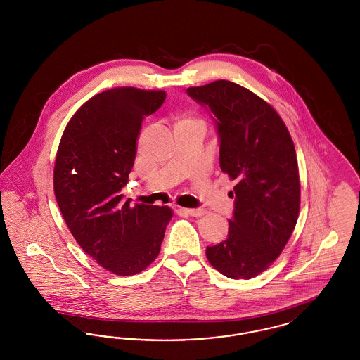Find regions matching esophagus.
Returning a JSON list of instances; mask_svg holds the SVG:
<instances>
[{
  "label": "esophagus",
  "instance_id": "1",
  "mask_svg": "<svg viewBox=\"0 0 360 360\" xmlns=\"http://www.w3.org/2000/svg\"><path fill=\"white\" fill-rule=\"evenodd\" d=\"M184 212H186L188 216H193V217H200L205 213L204 209H200V207H191V209H184Z\"/></svg>",
  "mask_w": 360,
  "mask_h": 360
}]
</instances>
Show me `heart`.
<instances>
[{"label": "heart", "instance_id": "b5f03b06", "mask_svg": "<svg viewBox=\"0 0 360 360\" xmlns=\"http://www.w3.org/2000/svg\"><path fill=\"white\" fill-rule=\"evenodd\" d=\"M194 119H190V117H182V119H179L178 120V122L176 124H184V122H194Z\"/></svg>", "mask_w": 360, "mask_h": 360}]
</instances>
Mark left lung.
<instances>
[{
	"label": "left lung",
	"instance_id": "8db88e82",
	"mask_svg": "<svg viewBox=\"0 0 360 360\" xmlns=\"http://www.w3.org/2000/svg\"><path fill=\"white\" fill-rule=\"evenodd\" d=\"M216 124L220 167L236 181L228 238L206 247V257L221 274L251 279L267 270L298 219L300 175L294 143L271 105L243 86L214 81L188 87Z\"/></svg>",
	"mask_w": 360,
	"mask_h": 360
}]
</instances>
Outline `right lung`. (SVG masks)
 <instances>
[{"label": "right lung", "mask_w": 360, "mask_h": 360, "mask_svg": "<svg viewBox=\"0 0 360 360\" xmlns=\"http://www.w3.org/2000/svg\"><path fill=\"white\" fill-rule=\"evenodd\" d=\"M166 100L162 90L115 87L84 103L60 139L53 191L71 235L87 255L117 275H135L160 251L172 212L129 205L121 188L136 156L144 117Z\"/></svg>", "instance_id": "add662e5"}]
</instances>
